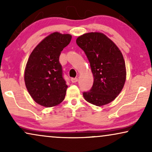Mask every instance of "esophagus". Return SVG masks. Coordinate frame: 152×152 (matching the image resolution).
<instances>
[{
  "label": "esophagus",
  "instance_id": "esophagus-1",
  "mask_svg": "<svg viewBox=\"0 0 152 152\" xmlns=\"http://www.w3.org/2000/svg\"><path fill=\"white\" fill-rule=\"evenodd\" d=\"M71 82L72 83H76L78 82V79L77 78H71Z\"/></svg>",
  "mask_w": 152,
  "mask_h": 152
}]
</instances>
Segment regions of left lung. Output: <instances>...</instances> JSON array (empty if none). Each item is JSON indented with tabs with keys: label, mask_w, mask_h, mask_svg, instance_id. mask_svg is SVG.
I'll list each match as a JSON object with an SVG mask.
<instances>
[{
	"label": "left lung",
	"mask_w": 152,
	"mask_h": 152,
	"mask_svg": "<svg viewBox=\"0 0 152 152\" xmlns=\"http://www.w3.org/2000/svg\"><path fill=\"white\" fill-rule=\"evenodd\" d=\"M76 43L86 54L94 78L91 91L83 93L84 99L97 107L111 102L126 81L125 61L121 51L102 32L86 33L78 37Z\"/></svg>",
	"instance_id": "1"
}]
</instances>
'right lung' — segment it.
Here are the masks:
<instances>
[{"mask_svg":"<svg viewBox=\"0 0 152 152\" xmlns=\"http://www.w3.org/2000/svg\"><path fill=\"white\" fill-rule=\"evenodd\" d=\"M71 39L70 34L51 33L34 48L28 58L25 84L35 102L43 107H55L65 98L68 86L62 76L59 58Z\"/></svg>","mask_w":152,"mask_h":152,"instance_id":"1","label":"right lung"}]
</instances>
